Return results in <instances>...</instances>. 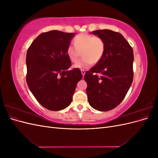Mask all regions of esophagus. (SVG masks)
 I'll list each match as a JSON object with an SVG mask.
<instances>
[{"mask_svg":"<svg viewBox=\"0 0 158 158\" xmlns=\"http://www.w3.org/2000/svg\"><path fill=\"white\" fill-rule=\"evenodd\" d=\"M81 73H82V74L83 77H84V74L85 73V71L84 70H81Z\"/></svg>","mask_w":158,"mask_h":158,"instance_id":"1","label":"esophagus"}]
</instances>
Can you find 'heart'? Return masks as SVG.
Returning a JSON list of instances; mask_svg holds the SVG:
<instances>
[{"label": "heart", "mask_w": 158, "mask_h": 158, "mask_svg": "<svg viewBox=\"0 0 158 158\" xmlns=\"http://www.w3.org/2000/svg\"><path fill=\"white\" fill-rule=\"evenodd\" d=\"M73 45H69L66 52L69 59L75 63L82 52L83 57L74 64V68L86 69L92 64H96L102 59L106 48L105 41L102 38L82 33L76 35L74 40Z\"/></svg>", "instance_id": "b5f03b06"}]
</instances>
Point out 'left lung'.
<instances>
[{
  "label": "left lung",
  "instance_id": "8db88e82",
  "mask_svg": "<svg viewBox=\"0 0 158 158\" xmlns=\"http://www.w3.org/2000/svg\"><path fill=\"white\" fill-rule=\"evenodd\" d=\"M92 33L102 38L106 48L102 59L85 73L86 93L94 109L107 111L121 103L132 84L133 50L120 33L110 30Z\"/></svg>",
  "mask_w": 158,
  "mask_h": 158
}]
</instances>
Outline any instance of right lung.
Returning a JSON list of instances; mask_svg holds the SVG:
<instances>
[{"instance_id":"1","label":"right lung","mask_w":158,"mask_h":158,"mask_svg":"<svg viewBox=\"0 0 158 158\" xmlns=\"http://www.w3.org/2000/svg\"><path fill=\"white\" fill-rule=\"evenodd\" d=\"M75 33L52 30L42 33L27 51L26 82L37 101L51 111L67 107L79 81V69H68L71 61L66 50Z\"/></svg>"}]
</instances>
